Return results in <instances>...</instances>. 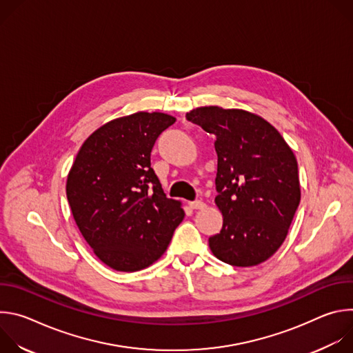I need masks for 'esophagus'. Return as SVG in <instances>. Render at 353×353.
I'll list each match as a JSON object with an SVG mask.
<instances>
[{
	"mask_svg": "<svg viewBox=\"0 0 353 353\" xmlns=\"http://www.w3.org/2000/svg\"><path fill=\"white\" fill-rule=\"evenodd\" d=\"M191 210H204L207 205L205 203H203V201H192V203L188 204Z\"/></svg>",
	"mask_w": 353,
	"mask_h": 353,
	"instance_id": "34e87169",
	"label": "esophagus"
}]
</instances>
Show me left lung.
Instances as JSON below:
<instances>
[{
	"label": "left lung",
	"instance_id": "1",
	"mask_svg": "<svg viewBox=\"0 0 353 353\" xmlns=\"http://www.w3.org/2000/svg\"><path fill=\"white\" fill-rule=\"evenodd\" d=\"M187 120L216 137L221 233L210 237L214 256L233 267L267 261L283 243L300 203L297 162L275 127L239 109L196 108Z\"/></svg>",
	"mask_w": 353,
	"mask_h": 353
}]
</instances>
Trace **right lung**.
<instances>
[{"label": "right lung", "instance_id": "right-lung-1", "mask_svg": "<svg viewBox=\"0 0 353 353\" xmlns=\"http://www.w3.org/2000/svg\"><path fill=\"white\" fill-rule=\"evenodd\" d=\"M176 121L138 112L97 128L81 146L67 179V198L83 239L100 261L135 272L165 253L184 219L150 168L158 137Z\"/></svg>", "mask_w": 353, "mask_h": 353}]
</instances>
